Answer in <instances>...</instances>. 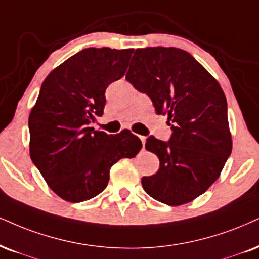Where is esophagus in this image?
I'll list each match as a JSON object with an SVG mask.
<instances>
[{"label": "esophagus", "instance_id": "1", "mask_svg": "<svg viewBox=\"0 0 259 259\" xmlns=\"http://www.w3.org/2000/svg\"><path fill=\"white\" fill-rule=\"evenodd\" d=\"M139 139H140V142H142L143 146H144V145H145V142H146V137H144V136H139Z\"/></svg>", "mask_w": 259, "mask_h": 259}]
</instances>
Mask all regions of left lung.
Wrapping results in <instances>:
<instances>
[{
	"instance_id": "8db88e82",
	"label": "left lung",
	"mask_w": 259,
	"mask_h": 259,
	"mask_svg": "<svg viewBox=\"0 0 259 259\" xmlns=\"http://www.w3.org/2000/svg\"><path fill=\"white\" fill-rule=\"evenodd\" d=\"M126 80L148 95L171 126L168 142L146 139L159 168L142 179L143 188L167 205L192 202L218 180L231 156L225 92L190 53L173 47L137 49Z\"/></svg>"
}]
</instances>
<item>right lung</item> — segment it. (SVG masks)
I'll list each match as a JSON object with an SVG mask.
<instances>
[{"label":"right lung","instance_id":"1","mask_svg":"<svg viewBox=\"0 0 259 259\" xmlns=\"http://www.w3.org/2000/svg\"><path fill=\"white\" fill-rule=\"evenodd\" d=\"M133 49L86 48L47 76L28 117L30 156L49 187L80 203L100 194L110 168L142 142L131 131L107 135L89 124L103 115L105 89L126 73Z\"/></svg>","mask_w":259,"mask_h":259}]
</instances>
